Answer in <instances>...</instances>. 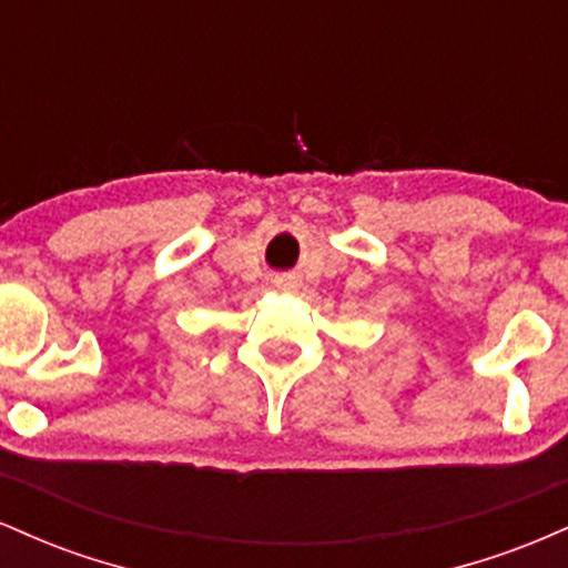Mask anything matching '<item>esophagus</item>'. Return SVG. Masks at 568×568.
I'll use <instances>...</instances> for the list:
<instances>
[{"mask_svg": "<svg viewBox=\"0 0 568 568\" xmlns=\"http://www.w3.org/2000/svg\"><path fill=\"white\" fill-rule=\"evenodd\" d=\"M280 285H283V283H280Z\"/></svg>", "mask_w": 568, "mask_h": 568, "instance_id": "34e87169", "label": "esophagus"}]
</instances>
